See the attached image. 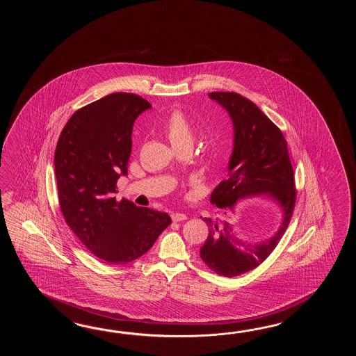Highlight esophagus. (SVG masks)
<instances>
[{"label":"esophagus","instance_id":"obj_1","mask_svg":"<svg viewBox=\"0 0 356 356\" xmlns=\"http://www.w3.org/2000/svg\"><path fill=\"white\" fill-rule=\"evenodd\" d=\"M186 219H187V216H186L184 213H181V212H173V213H172V220L175 221V222H177V221H183V220Z\"/></svg>","mask_w":356,"mask_h":356}]
</instances>
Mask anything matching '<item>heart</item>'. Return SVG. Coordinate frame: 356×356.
Wrapping results in <instances>:
<instances>
[{
    "mask_svg": "<svg viewBox=\"0 0 356 356\" xmlns=\"http://www.w3.org/2000/svg\"><path fill=\"white\" fill-rule=\"evenodd\" d=\"M164 132L169 143L173 147H179L181 145L192 144L193 132L187 117L181 111H175L168 117L164 124Z\"/></svg>",
    "mask_w": 356,
    "mask_h": 356,
    "instance_id": "1",
    "label": "heart"
}]
</instances>
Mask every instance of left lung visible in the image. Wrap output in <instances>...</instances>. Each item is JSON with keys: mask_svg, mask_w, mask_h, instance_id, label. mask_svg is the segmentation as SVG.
Instances as JSON below:
<instances>
[{"mask_svg": "<svg viewBox=\"0 0 356 356\" xmlns=\"http://www.w3.org/2000/svg\"><path fill=\"white\" fill-rule=\"evenodd\" d=\"M209 97L230 115L234 145L227 178L213 189L210 198L221 209L222 216L204 218L209 236L200 257L220 276L234 277L261 265L280 242L296 206L294 170L282 132L253 102L233 91H213ZM256 195L280 204L281 225L268 240L245 243L236 235L228 218L239 199Z\"/></svg>", "mask_w": 356, "mask_h": 356, "instance_id": "8db88e82", "label": "left lung"}]
</instances>
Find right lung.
Segmentation results:
<instances>
[{
  "instance_id": "right-lung-1",
  "label": "right lung",
  "mask_w": 356,
  "mask_h": 356,
  "mask_svg": "<svg viewBox=\"0 0 356 356\" xmlns=\"http://www.w3.org/2000/svg\"><path fill=\"white\" fill-rule=\"evenodd\" d=\"M150 106L136 94H109L76 111L56 146L63 218L83 245L109 265L141 257L172 222L165 212L114 197L118 178L127 175L134 123Z\"/></svg>"
}]
</instances>
